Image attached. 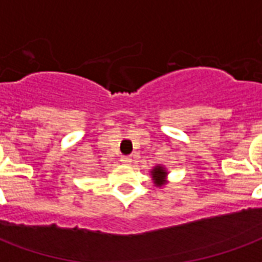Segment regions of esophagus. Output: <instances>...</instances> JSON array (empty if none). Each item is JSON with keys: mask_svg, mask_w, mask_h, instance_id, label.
<instances>
[{"mask_svg": "<svg viewBox=\"0 0 262 262\" xmlns=\"http://www.w3.org/2000/svg\"><path fill=\"white\" fill-rule=\"evenodd\" d=\"M120 161H122L123 164H130V163H132V157H130V156H122V159H120Z\"/></svg>", "mask_w": 262, "mask_h": 262, "instance_id": "obj_1", "label": "esophagus"}]
</instances>
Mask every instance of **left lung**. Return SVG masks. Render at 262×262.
I'll use <instances>...</instances> for the list:
<instances>
[{"label": "left lung", "mask_w": 262, "mask_h": 262, "mask_svg": "<svg viewBox=\"0 0 262 262\" xmlns=\"http://www.w3.org/2000/svg\"><path fill=\"white\" fill-rule=\"evenodd\" d=\"M165 172L164 168L163 167H156L153 171H151V176H153V178L156 180L154 181V184H157V185H163L164 184V177H165Z\"/></svg>", "instance_id": "8db88e82"}]
</instances>
